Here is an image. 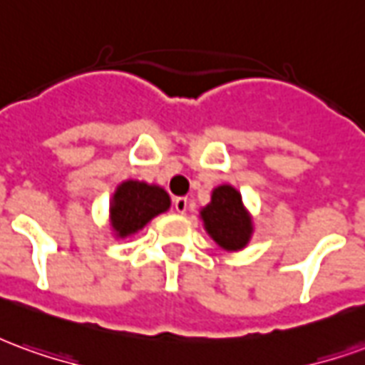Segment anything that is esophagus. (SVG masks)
Listing matches in <instances>:
<instances>
[{"instance_id":"34e87169","label":"esophagus","mask_w":365,"mask_h":365,"mask_svg":"<svg viewBox=\"0 0 365 365\" xmlns=\"http://www.w3.org/2000/svg\"><path fill=\"white\" fill-rule=\"evenodd\" d=\"M187 207H190V201L187 197H175L174 199V209L178 213H185L187 211Z\"/></svg>"}]
</instances>
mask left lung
Here are the masks:
<instances>
[{
  "label": "left lung",
  "mask_w": 365,
  "mask_h": 365,
  "mask_svg": "<svg viewBox=\"0 0 365 365\" xmlns=\"http://www.w3.org/2000/svg\"><path fill=\"white\" fill-rule=\"evenodd\" d=\"M199 217L207 235L227 252L246 248L254 235L252 215L246 209L240 191L230 183L215 187L211 201L201 207Z\"/></svg>",
  "instance_id": "8db88e82"
}]
</instances>
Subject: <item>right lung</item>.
Masks as SVG:
<instances>
[{
  "instance_id": "obj_1",
  "label": "right lung",
  "mask_w": 365,
  "mask_h": 365,
  "mask_svg": "<svg viewBox=\"0 0 365 365\" xmlns=\"http://www.w3.org/2000/svg\"><path fill=\"white\" fill-rule=\"evenodd\" d=\"M172 199L156 183L125 180L120 182L109 201V227L115 238H128L143 230L148 222L166 213Z\"/></svg>"
}]
</instances>
